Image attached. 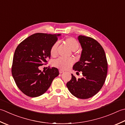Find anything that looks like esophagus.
<instances>
[{"label": "esophagus", "mask_w": 125, "mask_h": 125, "mask_svg": "<svg viewBox=\"0 0 125 125\" xmlns=\"http://www.w3.org/2000/svg\"><path fill=\"white\" fill-rule=\"evenodd\" d=\"M59 72H60V74H62V73H63V72H64V71H63V70H59Z\"/></svg>", "instance_id": "1"}]
</instances>
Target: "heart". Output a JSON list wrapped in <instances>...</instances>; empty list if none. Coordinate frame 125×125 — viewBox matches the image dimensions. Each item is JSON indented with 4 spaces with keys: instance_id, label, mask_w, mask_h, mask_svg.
Masks as SVG:
<instances>
[{
    "instance_id": "1",
    "label": "heart",
    "mask_w": 125,
    "mask_h": 125,
    "mask_svg": "<svg viewBox=\"0 0 125 125\" xmlns=\"http://www.w3.org/2000/svg\"><path fill=\"white\" fill-rule=\"evenodd\" d=\"M65 44L72 51H76L79 48V43L74 37H68L64 40ZM58 43L53 44L51 47L50 53L51 56L55 57L57 54ZM74 63V60L72 58L64 60L63 58H57L53 62V65L61 70H67L70 68Z\"/></svg>"
}]
</instances>
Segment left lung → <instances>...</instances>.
I'll use <instances>...</instances> for the list:
<instances>
[{
  "instance_id": "8db88e82",
  "label": "left lung",
  "mask_w": 125,
  "mask_h": 125,
  "mask_svg": "<svg viewBox=\"0 0 125 125\" xmlns=\"http://www.w3.org/2000/svg\"><path fill=\"white\" fill-rule=\"evenodd\" d=\"M78 40L82 51L79 62L73 66L75 71L82 72L83 77L76 80L72 74V79L67 87L74 96L81 99L90 98L102 88L108 69L106 54L100 44L89 37L80 35Z\"/></svg>"
}]
</instances>
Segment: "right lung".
Here are the masks:
<instances>
[{
	"label": "right lung",
	"mask_w": 125,
	"mask_h": 125,
	"mask_svg": "<svg viewBox=\"0 0 125 125\" xmlns=\"http://www.w3.org/2000/svg\"><path fill=\"white\" fill-rule=\"evenodd\" d=\"M58 35L36 33L17 46L14 53L12 75L18 88L27 96L35 97L43 94L59 75L55 67L45 71L39 67L47 63L51 47L58 40Z\"/></svg>",
	"instance_id": "1"
}]
</instances>
